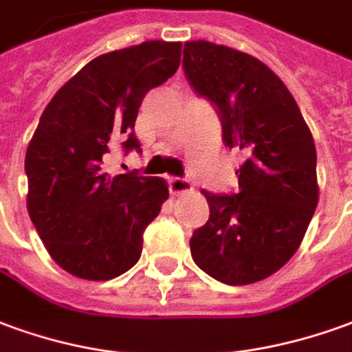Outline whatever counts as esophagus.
<instances>
[{"mask_svg": "<svg viewBox=\"0 0 352 352\" xmlns=\"http://www.w3.org/2000/svg\"><path fill=\"white\" fill-rule=\"evenodd\" d=\"M169 192L171 194H188L192 192V184L188 183L186 179H179V177H173L169 179Z\"/></svg>", "mask_w": 352, "mask_h": 352, "instance_id": "1", "label": "esophagus"}]
</instances>
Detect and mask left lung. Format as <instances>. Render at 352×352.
I'll return each instance as SVG.
<instances>
[{
  "label": "left lung",
  "instance_id": "left-lung-1",
  "mask_svg": "<svg viewBox=\"0 0 352 352\" xmlns=\"http://www.w3.org/2000/svg\"><path fill=\"white\" fill-rule=\"evenodd\" d=\"M183 68L217 107L225 144L245 156L238 194L201 190L210 219L190 238L194 263L228 286L269 278L294 257L318 204L313 133L259 58L198 39L184 43Z\"/></svg>",
  "mask_w": 352,
  "mask_h": 352
}]
</instances>
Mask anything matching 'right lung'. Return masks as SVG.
Segmentation results:
<instances>
[{"instance_id":"1","label":"right lung","mask_w":352,"mask_h":352,"mask_svg":"<svg viewBox=\"0 0 352 352\" xmlns=\"http://www.w3.org/2000/svg\"><path fill=\"white\" fill-rule=\"evenodd\" d=\"M181 41H142L93 58L39 118L24 169L26 206L53 261L83 280H112L139 261L142 232L169 198L168 183L110 175L112 144L141 151L135 120L144 95L168 82Z\"/></svg>"}]
</instances>
